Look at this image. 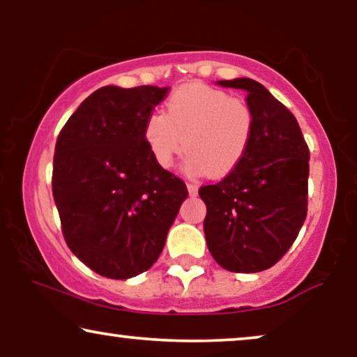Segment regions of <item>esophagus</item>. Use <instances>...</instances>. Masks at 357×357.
I'll use <instances>...</instances> for the list:
<instances>
[{
    "label": "esophagus",
    "mask_w": 357,
    "mask_h": 357,
    "mask_svg": "<svg viewBox=\"0 0 357 357\" xmlns=\"http://www.w3.org/2000/svg\"><path fill=\"white\" fill-rule=\"evenodd\" d=\"M187 188H188L190 197H197V193H198V185H197V183L188 182V183H187Z\"/></svg>",
    "instance_id": "obj_1"
}]
</instances>
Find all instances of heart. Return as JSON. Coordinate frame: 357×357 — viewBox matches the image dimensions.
Instances as JSON below:
<instances>
[{
	"mask_svg": "<svg viewBox=\"0 0 357 357\" xmlns=\"http://www.w3.org/2000/svg\"><path fill=\"white\" fill-rule=\"evenodd\" d=\"M255 130V112L242 97L204 84L180 87L165 102L164 114L144 121V139L160 167L188 153V174L224 177L241 164Z\"/></svg>",
	"mask_w": 357,
	"mask_h": 357,
	"instance_id": "1",
	"label": "heart"
}]
</instances>
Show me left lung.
Returning a JSON list of instances; mask_svg holds the SVG:
<instances>
[{
    "label": "left lung",
    "instance_id": "8db88e82",
    "mask_svg": "<svg viewBox=\"0 0 357 357\" xmlns=\"http://www.w3.org/2000/svg\"><path fill=\"white\" fill-rule=\"evenodd\" d=\"M218 84L247 91L255 130L241 164L198 190L206 204L204 236L218 265L258 273L286 255L305 221L309 146L296 116L260 82L238 77Z\"/></svg>",
    "mask_w": 357,
    "mask_h": 357
}]
</instances>
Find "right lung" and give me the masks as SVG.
<instances>
[{"label":"right lung","mask_w":357,"mask_h":357,"mask_svg":"<svg viewBox=\"0 0 357 357\" xmlns=\"http://www.w3.org/2000/svg\"><path fill=\"white\" fill-rule=\"evenodd\" d=\"M167 91L100 87L58 135L52 190L63 237L86 266L110 280L154 265L188 197L183 180L155 162L143 133Z\"/></svg>","instance_id":"add662e5"}]
</instances>
